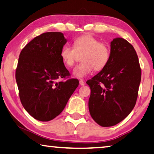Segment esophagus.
Wrapping results in <instances>:
<instances>
[{
    "instance_id": "1",
    "label": "esophagus",
    "mask_w": 154,
    "mask_h": 154,
    "mask_svg": "<svg viewBox=\"0 0 154 154\" xmlns=\"http://www.w3.org/2000/svg\"><path fill=\"white\" fill-rule=\"evenodd\" d=\"M79 84L81 85V86H84V84H85V83H84V82L83 81V80H80L79 81Z\"/></svg>"
}]
</instances>
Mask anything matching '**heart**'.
Instances as JSON below:
<instances>
[{"mask_svg":"<svg viewBox=\"0 0 154 154\" xmlns=\"http://www.w3.org/2000/svg\"><path fill=\"white\" fill-rule=\"evenodd\" d=\"M74 48L64 45L60 51V57L64 65L71 67L76 61L77 53L82 54V63L72 71L75 77L84 78L93 69L100 70L107 65L111 55V50L106 43H100L97 38L90 34L77 38L73 43Z\"/></svg>","mask_w":154,"mask_h":154,"instance_id":"b5f03b06","label":"heart"}]
</instances>
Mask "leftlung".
<instances>
[{
  "label": "left lung",
  "instance_id": "1",
  "mask_svg": "<svg viewBox=\"0 0 154 154\" xmlns=\"http://www.w3.org/2000/svg\"><path fill=\"white\" fill-rule=\"evenodd\" d=\"M107 65L86 82L92 118L102 127H111L127 118L136 105L141 69L136 50L127 40L115 38L110 43Z\"/></svg>",
  "mask_w": 154,
  "mask_h": 154
}]
</instances>
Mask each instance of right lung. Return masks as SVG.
I'll return each mask as SVG.
<instances>
[{
	"instance_id": "1",
	"label": "right lung",
	"mask_w": 154,
	"mask_h": 154,
	"mask_svg": "<svg viewBox=\"0 0 154 154\" xmlns=\"http://www.w3.org/2000/svg\"><path fill=\"white\" fill-rule=\"evenodd\" d=\"M66 42L61 32L43 33L20 53L16 70L20 100L26 111L37 120L48 122L58 116L79 85L77 79L56 82L70 75L60 57Z\"/></svg>"
}]
</instances>
